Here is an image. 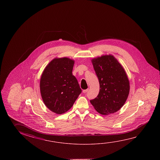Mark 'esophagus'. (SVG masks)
Wrapping results in <instances>:
<instances>
[{
	"instance_id": "34e87169",
	"label": "esophagus",
	"mask_w": 160,
	"mask_h": 160,
	"mask_svg": "<svg viewBox=\"0 0 160 160\" xmlns=\"http://www.w3.org/2000/svg\"><path fill=\"white\" fill-rule=\"evenodd\" d=\"M88 90H89V89H86V90H84L82 92H84V93H86L87 92H88Z\"/></svg>"
}]
</instances>
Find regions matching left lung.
I'll return each instance as SVG.
<instances>
[{
	"label": "left lung",
	"mask_w": 160,
	"mask_h": 160,
	"mask_svg": "<svg viewBox=\"0 0 160 160\" xmlns=\"http://www.w3.org/2000/svg\"><path fill=\"white\" fill-rule=\"evenodd\" d=\"M99 79L100 90L90 102L98 113L108 115L119 110L129 92V82L126 72L112 55H105L92 60Z\"/></svg>",
	"instance_id": "8db88e82"
}]
</instances>
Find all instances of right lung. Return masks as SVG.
<instances>
[{
	"label": "right lung",
	"instance_id": "1",
	"mask_svg": "<svg viewBox=\"0 0 160 160\" xmlns=\"http://www.w3.org/2000/svg\"><path fill=\"white\" fill-rule=\"evenodd\" d=\"M74 61L55 58L46 67L40 80V91L45 105L53 112L61 114L73 105L81 89L72 73Z\"/></svg>",
	"mask_w": 160,
	"mask_h": 160
}]
</instances>
